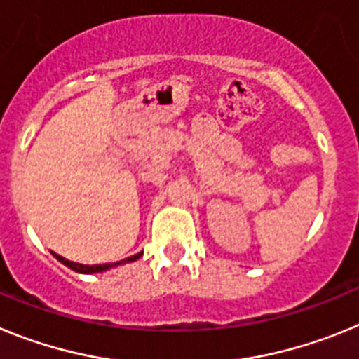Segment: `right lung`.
Wrapping results in <instances>:
<instances>
[{
  "label": "right lung",
  "mask_w": 359,
  "mask_h": 359,
  "mask_svg": "<svg viewBox=\"0 0 359 359\" xmlns=\"http://www.w3.org/2000/svg\"><path fill=\"white\" fill-rule=\"evenodd\" d=\"M50 253L54 255V257L57 258V260L61 262V264H65V266L70 267L72 271H76V273H81V274H93V273H102V271H110V269H114V267H119V266H124V264H130V262L139 260V258L142 257V253H137V255H133V257L124 258V260L111 262V264H97V266H83V264H79V262L67 260V258L61 257V255H57V253H54V251H50Z\"/></svg>",
  "instance_id": "1"
}]
</instances>
